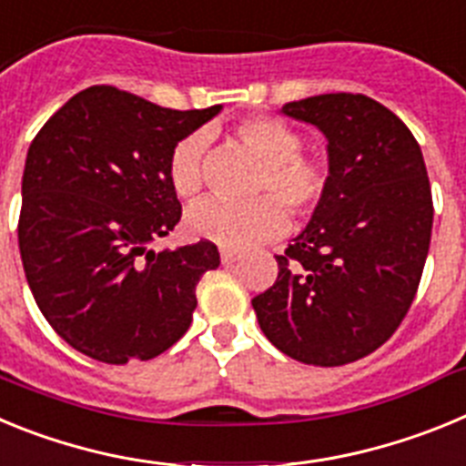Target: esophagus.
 <instances>
[{
  "label": "esophagus",
  "mask_w": 466,
  "mask_h": 466,
  "mask_svg": "<svg viewBox=\"0 0 466 466\" xmlns=\"http://www.w3.org/2000/svg\"><path fill=\"white\" fill-rule=\"evenodd\" d=\"M238 258H240V254L236 252V249H221V261L224 263H233V261H238Z\"/></svg>",
  "instance_id": "obj_1"
}]
</instances>
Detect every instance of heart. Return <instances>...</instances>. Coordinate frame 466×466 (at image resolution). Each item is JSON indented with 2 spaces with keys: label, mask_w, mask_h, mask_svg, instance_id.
<instances>
[{
  "label": "heart",
  "mask_w": 466,
  "mask_h": 466,
  "mask_svg": "<svg viewBox=\"0 0 466 466\" xmlns=\"http://www.w3.org/2000/svg\"><path fill=\"white\" fill-rule=\"evenodd\" d=\"M236 137L257 156L261 170L254 193H270L252 203L203 200L187 214L188 236L209 240L226 249H245L279 238L289 228V213L310 217L329 191V167L322 158L300 151L303 142L294 127L273 116H249L236 126ZM205 135L191 133L172 147L167 156V182L184 200L203 188Z\"/></svg>",
  "instance_id": "obj_1"
}]
</instances>
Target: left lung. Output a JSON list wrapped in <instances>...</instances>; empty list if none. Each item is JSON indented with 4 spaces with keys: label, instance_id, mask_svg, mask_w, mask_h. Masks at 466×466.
<instances>
[{
    "label": "left lung",
    "instance_id": "left-lung-1",
    "mask_svg": "<svg viewBox=\"0 0 466 466\" xmlns=\"http://www.w3.org/2000/svg\"><path fill=\"white\" fill-rule=\"evenodd\" d=\"M282 114L324 133L329 191L252 306L279 352L343 366L380 348L413 303L434 219L430 177L406 123L366 95H315Z\"/></svg>",
    "mask_w": 466,
    "mask_h": 466
}]
</instances>
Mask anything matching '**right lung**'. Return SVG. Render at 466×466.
Wrapping results in <instances>:
<instances>
[{"label":"right lung","instance_id":"obj_1","mask_svg":"<svg viewBox=\"0 0 466 466\" xmlns=\"http://www.w3.org/2000/svg\"><path fill=\"white\" fill-rule=\"evenodd\" d=\"M221 105L177 111L90 86L44 123L23 172L18 247L41 315L105 364L154 360L187 333L217 245L154 252L182 219L167 156Z\"/></svg>","mask_w":466,"mask_h":466}]
</instances>
